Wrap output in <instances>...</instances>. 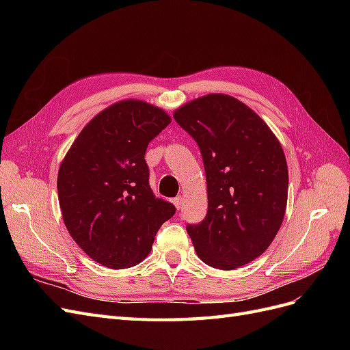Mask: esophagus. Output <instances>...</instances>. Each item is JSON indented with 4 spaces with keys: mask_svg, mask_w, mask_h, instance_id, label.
Returning a JSON list of instances; mask_svg holds the SVG:
<instances>
[{
    "mask_svg": "<svg viewBox=\"0 0 350 350\" xmlns=\"http://www.w3.org/2000/svg\"><path fill=\"white\" fill-rule=\"evenodd\" d=\"M174 204H175V207L179 210V208H183V198L181 197H175L174 198Z\"/></svg>",
    "mask_w": 350,
    "mask_h": 350,
    "instance_id": "1",
    "label": "esophagus"
}]
</instances>
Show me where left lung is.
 Returning a JSON list of instances; mask_svg holds the SVG:
<instances>
[{"mask_svg":"<svg viewBox=\"0 0 350 350\" xmlns=\"http://www.w3.org/2000/svg\"><path fill=\"white\" fill-rule=\"evenodd\" d=\"M198 144L207 181V215L187 225L207 266L234 270L269 248L288 201V165L269 125L245 103L211 93L175 111Z\"/></svg>","mask_w":350,"mask_h":350,"instance_id":"8db88e82","label":"left lung"}]
</instances>
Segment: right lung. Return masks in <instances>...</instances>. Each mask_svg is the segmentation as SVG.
<instances>
[{
  "mask_svg": "<svg viewBox=\"0 0 350 350\" xmlns=\"http://www.w3.org/2000/svg\"><path fill=\"white\" fill-rule=\"evenodd\" d=\"M171 124L163 109L121 100L103 109L74 140L58 172V200L71 238L109 269L143 261L175 206L149 185L147 146Z\"/></svg>",
  "mask_w": 350,
  "mask_h": 350,
  "instance_id": "1",
  "label": "right lung"
}]
</instances>
